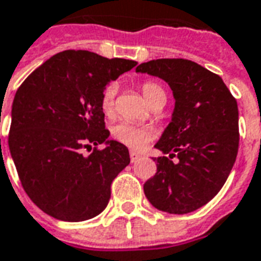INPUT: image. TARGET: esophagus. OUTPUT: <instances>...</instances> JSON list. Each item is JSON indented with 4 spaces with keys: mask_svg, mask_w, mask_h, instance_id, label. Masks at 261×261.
Returning <instances> with one entry per match:
<instances>
[{
    "mask_svg": "<svg viewBox=\"0 0 261 261\" xmlns=\"http://www.w3.org/2000/svg\"><path fill=\"white\" fill-rule=\"evenodd\" d=\"M129 155H130V161H132V162H135V161L140 158V154H139V152H136V151H133V150H130Z\"/></svg>",
    "mask_w": 261,
    "mask_h": 261,
    "instance_id": "1",
    "label": "esophagus"
}]
</instances>
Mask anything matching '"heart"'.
I'll return each mask as SVG.
<instances>
[{
  "label": "heart",
  "mask_w": 261,
  "mask_h": 261,
  "mask_svg": "<svg viewBox=\"0 0 261 261\" xmlns=\"http://www.w3.org/2000/svg\"><path fill=\"white\" fill-rule=\"evenodd\" d=\"M142 92L144 99L148 105H151L152 101L156 100L161 96H165V92L158 84L154 82H146L142 85ZM115 96H117V85L110 84L105 88V91L101 93V111L107 117H113L115 113ZM152 129L135 125L130 122H119L113 128V136L115 140L122 143L125 146L130 148H143L147 143L152 139Z\"/></svg>",
  "instance_id": "b5f03b06"
}]
</instances>
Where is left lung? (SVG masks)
<instances>
[{
  "mask_svg": "<svg viewBox=\"0 0 261 261\" xmlns=\"http://www.w3.org/2000/svg\"><path fill=\"white\" fill-rule=\"evenodd\" d=\"M136 72L158 77L175 97L172 119L155 148L156 173L144 183L152 206L184 215L206 205L226 183L238 154V106L226 84L195 62L156 59ZM173 156L179 160L176 164Z\"/></svg>",
  "mask_w": 261,
  "mask_h": 261,
  "instance_id": "obj_1",
  "label": "left lung"
}]
</instances>
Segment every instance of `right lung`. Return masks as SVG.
I'll list each match as a JSON object with an SVG mask.
<instances>
[{"label":"right lung","instance_id":"obj_1","mask_svg":"<svg viewBox=\"0 0 261 261\" xmlns=\"http://www.w3.org/2000/svg\"><path fill=\"white\" fill-rule=\"evenodd\" d=\"M136 62L89 50H63L31 72L12 105L9 151L23 189L42 212L84 221L105 211L111 183L130 162L109 140L101 93ZM106 144L88 157L81 148Z\"/></svg>","mask_w":261,"mask_h":261}]
</instances>
